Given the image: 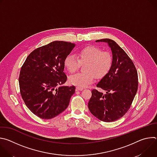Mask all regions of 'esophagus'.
Here are the masks:
<instances>
[{"instance_id":"1","label":"esophagus","mask_w":157,"mask_h":157,"mask_svg":"<svg viewBox=\"0 0 157 157\" xmlns=\"http://www.w3.org/2000/svg\"><path fill=\"white\" fill-rule=\"evenodd\" d=\"M83 90L82 87H76V91H82Z\"/></svg>"}]
</instances>
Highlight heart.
<instances>
[{
  "instance_id": "obj_1",
  "label": "heart",
  "mask_w": 157,
  "mask_h": 157,
  "mask_svg": "<svg viewBox=\"0 0 157 157\" xmlns=\"http://www.w3.org/2000/svg\"><path fill=\"white\" fill-rule=\"evenodd\" d=\"M69 55L64 59V66L70 73L76 72L81 64H84L85 73H78L69 78L71 84L84 87L91 84L96 78L105 75L113 64V56L109 52H102L96 46H87L80 49L77 53Z\"/></svg>"
}]
</instances>
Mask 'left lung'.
Listing matches in <instances>:
<instances>
[{
    "label": "left lung",
    "instance_id": "1",
    "mask_svg": "<svg viewBox=\"0 0 157 157\" xmlns=\"http://www.w3.org/2000/svg\"><path fill=\"white\" fill-rule=\"evenodd\" d=\"M96 41L108 43L113 54V64L96 85L105 93L93 89L88 108L98 119L113 122L123 117L130 107L138 89L137 71L127 54L114 40L105 38Z\"/></svg>",
    "mask_w": 157,
    "mask_h": 157
}]
</instances>
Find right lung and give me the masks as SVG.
Returning a JSON list of instances; mask_svg holds the SVG:
<instances>
[{"instance_id":"add662e5","label":"right lung","mask_w":157,"mask_h":157,"mask_svg":"<svg viewBox=\"0 0 157 157\" xmlns=\"http://www.w3.org/2000/svg\"><path fill=\"white\" fill-rule=\"evenodd\" d=\"M75 47L70 42H51L33 50L21 66L18 79L21 98L41 119H50L61 113L75 93V86H61L67 80L64 59Z\"/></svg>"}]
</instances>
